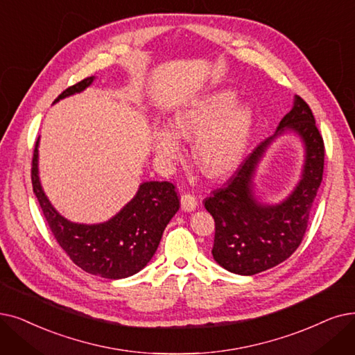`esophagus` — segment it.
<instances>
[{
  "label": "esophagus",
  "instance_id": "1",
  "mask_svg": "<svg viewBox=\"0 0 355 355\" xmlns=\"http://www.w3.org/2000/svg\"><path fill=\"white\" fill-rule=\"evenodd\" d=\"M181 207L184 211H193L197 207V198L190 194V193H184L181 196Z\"/></svg>",
  "mask_w": 355,
  "mask_h": 355
}]
</instances>
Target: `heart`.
<instances>
[{
    "mask_svg": "<svg viewBox=\"0 0 355 355\" xmlns=\"http://www.w3.org/2000/svg\"><path fill=\"white\" fill-rule=\"evenodd\" d=\"M257 126L258 116L251 103L238 101L234 89H216L180 107L173 126H158L153 148L164 164H171L181 155V137L193 139L194 164L205 175L218 180L241 164Z\"/></svg>",
    "mask_w": 355,
    "mask_h": 355,
    "instance_id": "1",
    "label": "heart"
}]
</instances>
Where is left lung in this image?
Returning a JSON list of instances; mask_svg holds the SVG:
<instances>
[{"label": "left lung", "instance_id": "obj_1", "mask_svg": "<svg viewBox=\"0 0 355 355\" xmlns=\"http://www.w3.org/2000/svg\"><path fill=\"white\" fill-rule=\"evenodd\" d=\"M286 132H295L304 145L301 180L280 204H263L254 196L256 168L266 149ZM323 159L325 148L312 110L295 96L291 110L275 133L245 158L222 189L205 200V207L214 219L211 254L216 263L230 272L254 275L279 266L295 252L304 236L322 182Z\"/></svg>", "mask_w": 355, "mask_h": 355}]
</instances>
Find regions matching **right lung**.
Segmentation results:
<instances>
[{"instance_id": "add662e5", "label": "right lung", "mask_w": 355, "mask_h": 355, "mask_svg": "<svg viewBox=\"0 0 355 355\" xmlns=\"http://www.w3.org/2000/svg\"><path fill=\"white\" fill-rule=\"evenodd\" d=\"M96 76L67 88L55 103L88 88ZM53 103V104H55ZM39 142L32 162L33 191L52 234L73 263L84 271L103 279H126L148 266L157 252L162 234L180 209L174 184L146 181L135 197L109 220L75 223L64 218L44 194L39 177Z\"/></svg>"}]
</instances>
